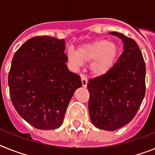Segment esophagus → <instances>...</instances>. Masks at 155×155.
<instances>
[{"instance_id":"esophagus-1","label":"esophagus","mask_w":155,"mask_h":155,"mask_svg":"<svg viewBox=\"0 0 155 155\" xmlns=\"http://www.w3.org/2000/svg\"><path fill=\"white\" fill-rule=\"evenodd\" d=\"M80 77H81L82 85H83V87H87V76H86L84 74L81 73L80 74Z\"/></svg>"}]
</instances>
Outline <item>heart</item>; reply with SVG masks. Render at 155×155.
<instances>
[{
    "label": "heart",
    "mask_w": 155,
    "mask_h": 155,
    "mask_svg": "<svg viewBox=\"0 0 155 155\" xmlns=\"http://www.w3.org/2000/svg\"><path fill=\"white\" fill-rule=\"evenodd\" d=\"M118 48L114 42L106 39H97L78 48L77 52L69 49L68 58L71 64L80 65L83 62L92 61L91 69L94 74L102 75L114 66L117 57Z\"/></svg>",
    "instance_id": "b5f03b06"
}]
</instances>
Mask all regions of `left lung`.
<instances>
[{
	"label": "left lung",
	"mask_w": 155,
	"mask_h": 155,
	"mask_svg": "<svg viewBox=\"0 0 155 155\" xmlns=\"http://www.w3.org/2000/svg\"><path fill=\"white\" fill-rule=\"evenodd\" d=\"M124 51L107 73L90 79V117L97 128L114 131L136 116L146 91V65L135 40L118 32Z\"/></svg>",
	"instance_id": "1"
}]
</instances>
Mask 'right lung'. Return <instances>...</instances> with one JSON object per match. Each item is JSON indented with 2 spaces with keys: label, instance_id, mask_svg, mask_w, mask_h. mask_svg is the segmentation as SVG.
I'll return each instance as SVG.
<instances>
[{
  "label": "right lung",
  "instance_id": "obj_1",
  "mask_svg": "<svg viewBox=\"0 0 155 155\" xmlns=\"http://www.w3.org/2000/svg\"><path fill=\"white\" fill-rule=\"evenodd\" d=\"M64 40L36 36L15 53L8 73L9 94L18 114L35 128L51 130L63 124L80 76L68 69Z\"/></svg>",
  "mask_w": 155,
  "mask_h": 155
}]
</instances>
